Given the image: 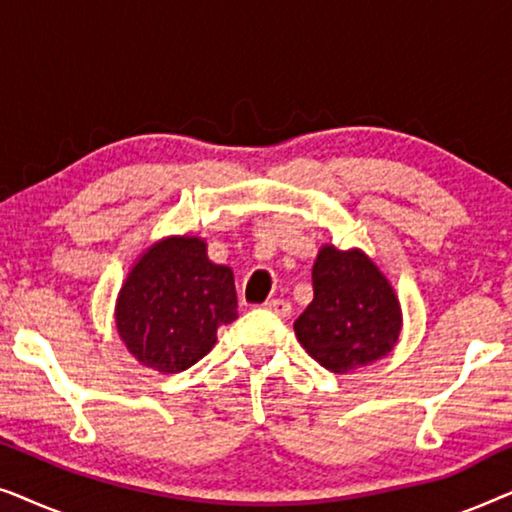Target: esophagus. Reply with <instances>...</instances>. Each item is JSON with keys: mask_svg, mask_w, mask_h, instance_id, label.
<instances>
[{"mask_svg": "<svg viewBox=\"0 0 512 512\" xmlns=\"http://www.w3.org/2000/svg\"><path fill=\"white\" fill-rule=\"evenodd\" d=\"M263 307L272 314H277V317H289L291 314V303L289 300H282V298H270L265 300Z\"/></svg>", "mask_w": 512, "mask_h": 512, "instance_id": "34e87169", "label": "esophagus"}]
</instances>
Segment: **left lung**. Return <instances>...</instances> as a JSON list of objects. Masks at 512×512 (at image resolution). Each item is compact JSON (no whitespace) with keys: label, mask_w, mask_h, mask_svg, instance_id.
<instances>
[{"label":"left lung","mask_w":512,"mask_h":512,"mask_svg":"<svg viewBox=\"0 0 512 512\" xmlns=\"http://www.w3.org/2000/svg\"><path fill=\"white\" fill-rule=\"evenodd\" d=\"M314 298L293 324L305 352L331 373L370 366L398 342L403 314L380 268L361 249H319L312 268Z\"/></svg>","instance_id":"left-lung-1"}]
</instances>
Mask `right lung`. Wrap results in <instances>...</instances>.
<instances>
[{
  "mask_svg": "<svg viewBox=\"0 0 512 512\" xmlns=\"http://www.w3.org/2000/svg\"><path fill=\"white\" fill-rule=\"evenodd\" d=\"M237 319L233 270L207 258V242L177 235L151 244L118 291L116 331L128 352L158 373H181Z\"/></svg>",
  "mask_w": 512,
  "mask_h": 512,
  "instance_id": "add662e5",
  "label": "right lung"
}]
</instances>
